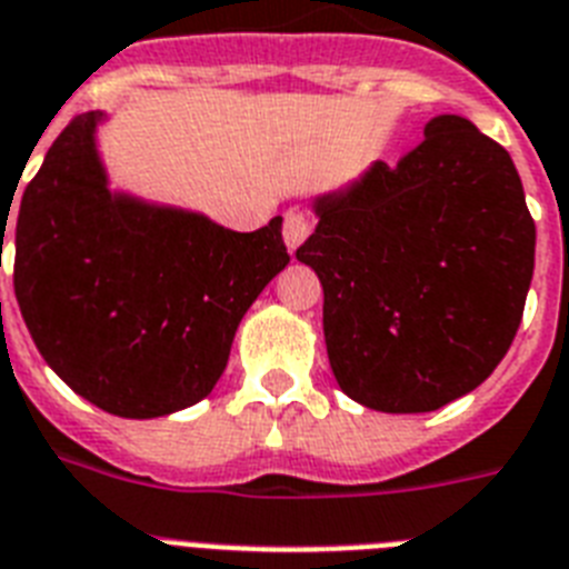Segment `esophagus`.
I'll use <instances>...</instances> for the list:
<instances>
[{"label": "esophagus", "mask_w": 569, "mask_h": 569, "mask_svg": "<svg viewBox=\"0 0 569 569\" xmlns=\"http://www.w3.org/2000/svg\"><path fill=\"white\" fill-rule=\"evenodd\" d=\"M309 237V221L303 212L298 210H289L283 216V242L289 251H298L300 244H303V239Z\"/></svg>", "instance_id": "esophagus-1"}]
</instances>
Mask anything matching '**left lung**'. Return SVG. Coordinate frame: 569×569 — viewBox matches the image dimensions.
I'll use <instances>...</instances> for the list:
<instances>
[{"instance_id": "obj_1", "label": "left lung", "mask_w": 569, "mask_h": 569, "mask_svg": "<svg viewBox=\"0 0 569 569\" xmlns=\"http://www.w3.org/2000/svg\"><path fill=\"white\" fill-rule=\"evenodd\" d=\"M298 248L325 286L339 389L377 412H436L509 353L535 271V221L500 142L436 117L397 166L316 198Z\"/></svg>"}]
</instances>
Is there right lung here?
<instances>
[{
    "label": "right lung",
    "instance_id": "1",
    "mask_svg": "<svg viewBox=\"0 0 569 569\" xmlns=\"http://www.w3.org/2000/svg\"><path fill=\"white\" fill-rule=\"evenodd\" d=\"M101 119H72L22 192L13 292L69 389L119 418H160L219 382L239 321L289 266L283 219L237 233L110 192L96 151Z\"/></svg>",
    "mask_w": 569,
    "mask_h": 569
}]
</instances>
